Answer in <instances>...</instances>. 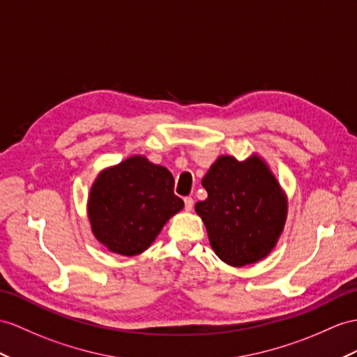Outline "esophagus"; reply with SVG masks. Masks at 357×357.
Here are the masks:
<instances>
[{"label":"esophagus","mask_w":357,"mask_h":357,"mask_svg":"<svg viewBox=\"0 0 357 357\" xmlns=\"http://www.w3.org/2000/svg\"><path fill=\"white\" fill-rule=\"evenodd\" d=\"M192 207H194V198L185 197V211H192Z\"/></svg>","instance_id":"obj_1"}]
</instances>
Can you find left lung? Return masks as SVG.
Wrapping results in <instances>:
<instances>
[{
    "mask_svg": "<svg viewBox=\"0 0 357 357\" xmlns=\"http://www.w3.org/2000/svg\"><path fill=\"white\" fill-rule=\"evenodd\" d=\"M202 185L207 198L195 211L218 257L233 266L264 259L286 220V199L266 165L256 155L245 162L221 155Z\"/></svg>",
    "mask_w": 357,
    "mask_h": 357,
    "instance_id": "8db88e82",
    "label": "left lung"
}]
</instances>
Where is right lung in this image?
<instances>
[{
	"instance_id": "obj_1",
	"label": "right lung",
	"mask_w": 357,
	"mask_h": 357,
	"mask_svg": "<svg viewBox=\"0 0 357 357\" xmlns=\"http://www.w3.org/2000/svg\"><path fill=\"white\" fill-rule=\"evenodd\" d=\"M172 174L142 155L102 171L91 189L89 220L102 245L123 256L141 255L172 215L183 208Z\"/></svg>"
}]
</instances>
